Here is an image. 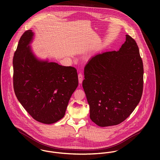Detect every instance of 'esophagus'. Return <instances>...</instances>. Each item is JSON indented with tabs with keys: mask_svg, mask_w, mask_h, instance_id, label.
Masks as SVG:
<instances>
[{
	"mask_svg": "<svg viewBox=\"0 0 160 160\" xmlns=\"http://www.w3.org/2000/svg\"><path fill=\"white\" fill-rule=\"evenodd\" d=\"M78 79H79V82L81 84L82 82V80H83V75L81 72L78 74Z\"/></svg>",
	"mask_w": 160,
	"mask_h": 160,
	"instance_id": "esophagus-1",
	"label": "esophagus"
}]
</instances>
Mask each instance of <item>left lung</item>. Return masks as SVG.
<instances>
[{
	"mask_svg": "<svg viewBox=\"0 0 160 160\" xmlns=\"http://www.w3.org/2000/svg\"><path fill=\"white\" fill-rule=\"evenodd\" d=\"M82 87L90 118L107 127L120 124L138 104L143 92V66L136 41L126 35L118 51L97 54L84 67Z\"/></svg>",
	"mask_w": 160,
	"mask_h": 160,
	"instance_id": "left-lung-1",
	"label": "left lung"
}]
</instances>
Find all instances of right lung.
Segmentation results:
<instances>
[{
  "label": "right lung",
  "instance_id": "right-lung-1",
  "mask_svg": "<svg viewBox=\"0 0 160 160\" xmlns=\"http://www.w3.org/2000/svg\"><path fill=\"white\" fill-rule=\"evenodd\" d=\"M33 32L26 31L15 52L13 89L26 111L33 119L52 124L65 114L69 100L78 86L76 69L38 60L28 46Z\"/></svg>",
  "mask_w": 160,
  "mask_h": 160
}]
</instances>
